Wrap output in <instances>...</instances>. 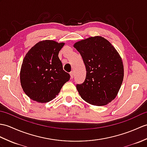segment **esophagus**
I'll list each match as a JSON object with an SVG mask.
<instances>
[{
    "label": "esophagus",
    "instance_id": "1",
    "mask_svg": "<svg viewBox=\"0 0 147 147\" xmlns=\"http://www.w3.org/2000/svg\"><path fill=\"white\" fill-rule=\"evenodd\" d=\"M70 76H71V79H73V77H74V73H73V71H71V72L70 73Z\"/></svg>",
    "mask_w": 147,
    "mask_h": 147
}]
</instances>
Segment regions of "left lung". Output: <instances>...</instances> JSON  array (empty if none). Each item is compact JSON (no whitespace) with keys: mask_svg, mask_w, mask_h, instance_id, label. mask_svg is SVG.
I'll list each match as a JSON object with an SVG mask.
<instances>
[{"mask_svg":"<svg viewBox=\"0 0 147 147\" xmlns=\"http://www.w3.org/2000/svg\"><path fill=\"white\" fill-rule=\"evenodd\" d=\"M86 70L83 83L77 84L81 97L87 103L103 106L114 100L124 76L123 64L117 51L101 36L91 37L74 44Z\"/></svg>","mask_w":147,"mask_h":147,"instance_id":"obj_1","label":"left lung"}]
</instances>
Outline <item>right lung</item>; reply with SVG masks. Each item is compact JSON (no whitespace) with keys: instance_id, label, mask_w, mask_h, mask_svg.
Wrapping results in <instances>:
<instances>
[{"instance_id":"1","label":"right lung","mask_w":147,"mask_h":147,"mask_svg":"<svg viewBox=\"0 0 147 147\" xmlns=\"http://www.w3.org/2000/svg\"><path fill=\"white\" fill-rule=\"evenodd\" d=\"M64 43L46 40L37 43L26 54L20 73L21 86L31 100L39 103L51 101L70 79L63 70L58 54Z\"/></svg>"}]
</instances>
